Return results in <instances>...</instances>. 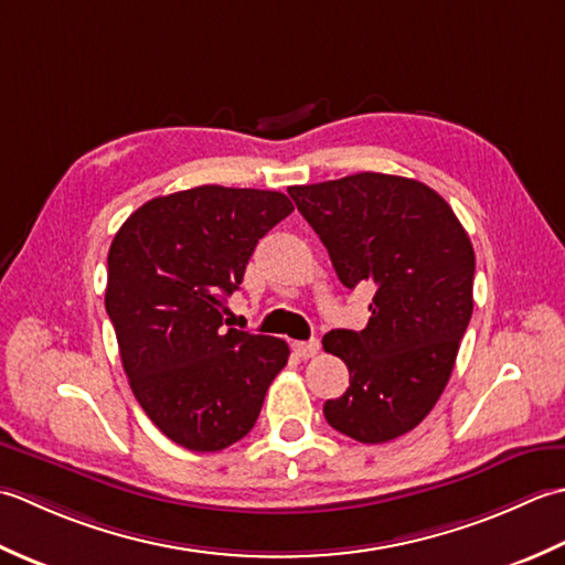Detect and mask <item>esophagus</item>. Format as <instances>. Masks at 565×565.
Returning <instances> with one entry per match:
<instances>
[{
	"instance_id": "obj_1",
	"label": "esophagus",
	"mask_w": 565,
	"mask_h": 565,
	"mask_svg": "<svg viewBox=\"0 0 565 565\" xmlns=\"http://www.w3.org/2000/svg\"><path fill=\"white\" fill-rule=\"evenodd\" d=\"M292 351L299 355V359H315V355L319 353V341L312 339V341H292Z\"/></svg>"
}]
</instances>
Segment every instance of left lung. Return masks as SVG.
I'll return each instance as SVG.
<instances>
[{"label":"left lung","mask_w":565,"mask_h":565,"mask_svg":"<svg viewBox=\"0 0 565 565\" xmlns=\"http://www.w3.org/2000/svg\"><path fill=\"white\" fill-rule=\"evenodd\" d=\"M287 192L339 280L375 287L365 329L321 341L351 373L324 417L361 444L393 441L427 417L451 377L473 315V244L441 194L409 178L359 172Z\"/></svg>","instance_id":"left-lung-1"}]
</instances>
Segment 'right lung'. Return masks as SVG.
Returning a JSON list of instances; mask_svg holds the SVG:
<instances>
[{"mask_svg":"<svg viewBox=\"0 0 565 565\" xmlns=\"http://www.w3.org/2000/svg\"><path fill=\"white\" fill-rule=\"evenodd\" d=\"M290 212L282 192L202 185L138 206L111 241L105 307L124 373L190 451L244 439L290 355L282 339L224 327L258 238Z\"/></svg>","mask_w":565,"mask_h":565,"instance_id":"right-lung-1","label":"right lung"}]
</instances>
